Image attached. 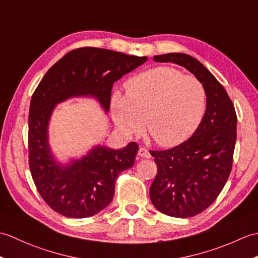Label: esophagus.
<instances>
[{"mask_svg":"<svg viewBox=\"0 0 258 258\" xmlns=\"http://www.w3.org/2000/svg\"><path fill=\"white\" fill-rule=\"evenodd\" d=\"M139 155L141 157H144V158H150L151 157L150 152L147 151L146 149H144V147H141V149L139 150Z\"/></svg>","mask_w":258,"mask_h":258,"instance_id":"34e87169","label":"esophagus"}]
</instances>
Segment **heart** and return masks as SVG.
I'll return each mask as SVG.
<instances>
[{"mask_svg":"<svg viewBox=\"0 0 258 258\" xmlns=\"http://www.w3.org/2000/svg\"><path fill=\"white\" fill-rule=\"evenodd\" d=\"M125 95L114 92L109 100L114 124L126 138L145 128L164 147L188 140L206 109V91L194 76L158 67L133 76L125 83Z\"/></svg>","mask_w":258,"mask_h":258,"instance_id":"1","label":"heart"}]
</instances>
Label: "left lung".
<instances>
[{
	"label": "left lung",
	"instance_id": "left-lung-1",
	"mask_svg": "<svg viewBox=\"0 0 258 258\" xmlns=\"http://www.w3.org/2000/svg\"><path fill=\"white\" fill-rule=\"evenodd\" d=\"M153 61L185 68L206 91V111L193 136L171 150L150 152L157 165L150 187L153 205L168 216L191 217L217 199L231 174L236 112L223 85L193 56L168 53Z\"/></svg>",
	"mask_w": 258,
	"mask_h": 258
}]
</instances>
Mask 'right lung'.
I'll use <instances>...</instances> for the list:
<instances>
[{"mask_svg": "<svg viewBox=\"0 0 258 258\" xmlns=\"http://www.w3.org/2000/svg\"><path fill=\"white\" fill-rule=\"evenodd\" d=\"M146 61V56L82 47L58 59L36 87L29 115L30 169L38 193L53 211L72 218L103 211L114 197L115 180L134 165L139 151L134 142L119 150L96 144L85 155L62 162L48 138L54 109L70 98L87 97L107 114L114 82Z\"/></svg>", "mask_w": 258, "mask_h": 258, "instance_id": "1", "label": "right lung"}]
</instances>
